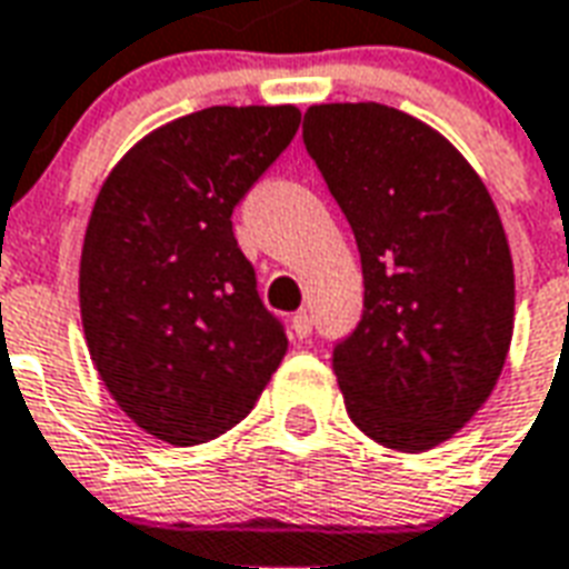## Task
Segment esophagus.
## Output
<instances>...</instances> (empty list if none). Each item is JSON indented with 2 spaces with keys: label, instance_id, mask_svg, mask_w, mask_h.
I'll list each match as a JSON object with an SVG mask.
<instances>
[{
  "label": "esophagus",
  "instance_id": "obj_1",
  "mask_svg": "<svg viewBox=\"0 0 569 569\" xmlns=\"http://www.w3.org/2000/svg\"><path fill=\"white\" fill-rule=\"evenodd\" d=\"M292 331H296V338H310V331H313V317L307 313V310H301V313H296L292 317Z\"/></svg>",
  "mask_w": 569,
  "mask_h": 569
}]
</instances>
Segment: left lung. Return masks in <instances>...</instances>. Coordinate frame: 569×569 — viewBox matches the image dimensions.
Listing matches in <instances>:
<instances>
[{
    "mask_svg": "<svg viewBox=\"0 0 569 569\" xmlns=\"http://www.w3.org/2000/svg\"><path fill=\"white\" fill-rule=\"evenodd\" d=\"M305 144L361 256L365 313L331 361L349 419L428 452L477 416L507 361L516 273L498 208L449 138L389 104H310Z\"/></svg>",
    "mask_w": 569,
    "mask_h": 569,
    "instance_id": "8db88e82",
    "label": "left lung"
}]
</instances>
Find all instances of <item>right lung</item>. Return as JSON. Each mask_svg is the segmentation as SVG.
<instances>
[{
  "instance_id": "add662e5",
  "label": "right lung",
  "mask_w": 569,
  "mask_h": 569,
  "mask_svg": "<svg viewBox=\"0 0 569 569\" xmlns=\"http://www.w3.org/2000/svg\"><path fill=\"white\" fill-rule=\"evenodd\" d=\"M296 104H213L147 132L104 178L81 250L83 338L117 407L171 446L250 413L286 335L231 210L296 138Z\"/></svg>"
}]
</instances>
